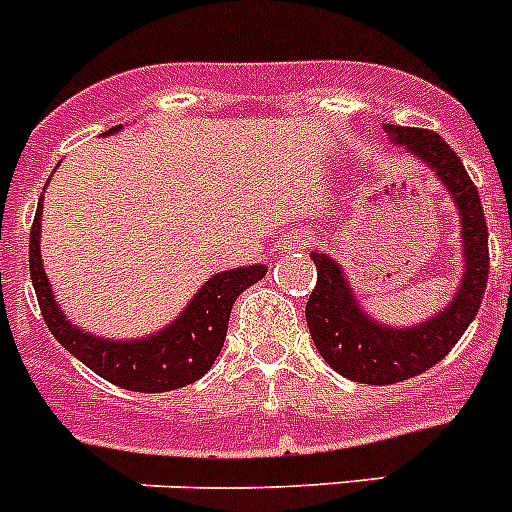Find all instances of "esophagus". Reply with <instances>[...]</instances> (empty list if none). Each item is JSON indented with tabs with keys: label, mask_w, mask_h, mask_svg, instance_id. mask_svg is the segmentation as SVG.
<instances>
[{
	"label": "esophagus",
	"mask_w": 512,
	"mask_h": 512,
	"mask_svg": "<svg viewBox=\"0 0 512 512\" xmlns=\"http://www.w3.org/2000/svg\"><path fill=\"white\" fill-rule=\"evenodd\" d=\"M302 246H307V238H300V241H297V248H302Z\"/></svg>",
	"instance_id": "esophagus-1"
}]
</instances>
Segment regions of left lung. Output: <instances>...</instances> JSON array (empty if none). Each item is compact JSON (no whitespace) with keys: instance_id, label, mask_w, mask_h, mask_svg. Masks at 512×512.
Returning <instances> with one entry per match:
<instances>
[{"instance_id":"8db88e82","label":"left lung","mask_w":512,"mask_h":512,"mask_svg":"<svg viewBox=\"0 0 512 512\" xmlns=\"http://www.w3.org/2000/svg\"><path fill=\"white\" fill-rule=\"evenodd\" d=\"M384 130L397 146H405V151L436 169L454 197L461 215L467 271L459 292L441 315L415 328L392 330L372 323L359 310L336 261H330L323 253H312L318 284L305 307L312 343L333 372L361 384H395L418 377L438 364L459 343L477 315L490 274L485 212L477 187L454 148L433 130L405 125H384Z\"/></svg>"}]
</instances>
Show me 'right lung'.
<instances>
[{"instance_id": "add662e5", "label": "right lung", "mask_w": 512, "mask_h": 512, "mask_svg": "<svg viewBox=\"0 0 512 512\" xmlns=\"http://www.w3.org/2000/svg\"><path fill=\"white\" fill-rule=\"evenodd\" d=\"M115 130H120V125L107 133H115ZM40 215H43V205L35 210L33 228H30V277H33L35 297H38L45 325L69 354H74L94 374L122 390L171 392L205 377L228 336L233 302L243 289L264 279L266 274V266L223 271L197 292V297L189 302L174 325L156 336L146 341H99L84 330L74 328L63 318V312L53 300L51 284L40 261Z\"/></svg>"}]
</instances>
